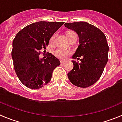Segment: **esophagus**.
Wrapping results in <instances>:
<instances>
[{
    "label": "esophagus",
    "instance_id": "1",
    "mask_svg": "<svg viewBox=\"0 0 122 122\" xmlns=\"http://www.w3.org/2000/svg\"><path fill=\"white\" fill-rule=\"evenodd\" d=\"M60 63H61V64H63V63H64L65 62V60H61L60 61Z\"/></svg>",
    "mask_w": 122,
    "mask_h": 122
}]
</instances>
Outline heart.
Wrapping results in <instances>:
<instances>
[{
    "instance_id": "heart-1",
    "label": "heart",
    "mask_w": 122,
    "mask_h": 122,
    "mask_svg": "<svg viewBox=\"0 0 122 122\" xmlns=\"http://www.w3.org/2000/svg\"><path fill=\"white\" fill-rule=\"evenodd\" d=\"M72 32H73L69 31V32H67L66 35H67V38H68V36H69L71 33H72ZM54 39H55V35H54V36L51 37V39H50V43H52V42H54ZM68 54H69V52H67V51H65V50H60V49H58V50H57L55 52V55H56L58 58H60V59H65Z\"/></svg>"
}]
</instances>
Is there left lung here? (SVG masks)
Wrapping results in <instances>:
<instances>
[{"label": "left lung", "mask_w": 122, "mask_h": 122, "mask_svg": "<svg viewBox=\"0 0 122 122\" xmlns=\"http://www.w3.org/2000/svg\"><path fill=\"white\" fill-rule=\"evenodd\" d=\"M64 25L78 34L80 44L72 57L79 61L72 60L73 68L67 74L68 79L78 87L91 86L100 78L108 61L106 37L99 29L86 22L65 23Z\"/></svg>", "instance_id": "8db88e82"}]
</instances>
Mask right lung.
<instances>
[{
    "instance_id": "add662e5",
    "label": "right lung",
    "mask_w": 122,
    "mask_h": 122,
    "mask_svg": "<svg viewBox=\"0 0 122 122\" xmlns=\"http://www.w3.org/2000/svg\"><path fill=\"white\" fill-rule=\"evenodd\" d=\"M63 24L44 21L33 23L19 31L14 38L12 51L14 70L20 81L28 88L39 89L47 85L54 69L60 65V60L50 53L45 59L39 56Z\"/></svg>"
}]
</instances>
